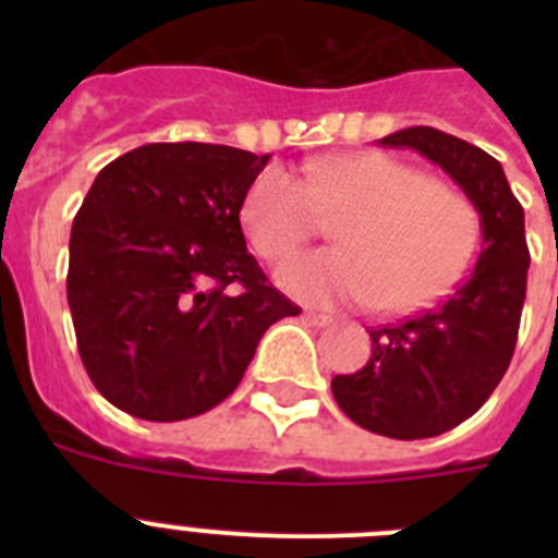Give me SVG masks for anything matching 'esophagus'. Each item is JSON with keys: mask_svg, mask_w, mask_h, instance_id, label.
Instances as JSON below:
<instances>
[{"mask_svg": "<svg viewBox=\"0 0 558 558\" xmlns=\"http://www.w3.org/2000/svg\"><path fill=\"white\" fill-rule=\"evenodd\" d=\"M304 318H307L310 324H315V327H327V324H332V315L313 313V310H307V313H304Z\"/></svg>", "mask_w": 558, "mask_h": 558, "instance_id": "obj_1", "label": "esophagus"}]
</instances>
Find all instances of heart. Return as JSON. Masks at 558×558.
Returning <instances> with one entry per match:
<instances>
[{"label": "heart", "instance_id": "1", "mask_svg": "<svg viewBox=\"0 0 558 558\" xmlns=\"http://www.w3.org/2000/svg\"><path fill=\"white\" fill-rule=\"evenodd\" d=\"M248 243L282 263L335 223L338 248L276 270L284 293L318 307H379L408 315L430 307L470 268L481 236L477 209L461 190L386 153L318 159L295 179L268 167L243 201Z\"/></svg>", "mask_w": 558, "mask_h": 558}]
</instances>
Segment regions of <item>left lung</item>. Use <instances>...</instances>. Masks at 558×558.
Returning a JSON list of instances; mask_svg holds the SVG:
<instances>
[{
    "label": "left lung",
    "instance_id": "obj_1",
    "mask_svg": "<svg viewBox=\"0 0 558 558\" xmlns=\"http://www.w3.org/2000/svg\"><path fill=\"white\" fill-rule=\"evenodd\" d=\"M379 142L422 153L481 215L483 245L470 279L436 310L372 329L366 366L332 379L335 402L354 425L413 441L452 430L492 397L517 347L531 256L522 206L489 153L427 125Z\"/></svg>",
    "mask_w": 558,
    "mask_h": 558
}]
</instances>
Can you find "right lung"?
Instances as JSON below:
<instances>
[{
  "mask_svg": "<svg viewBox=\"0 0 558 558\" xmlns=\"http://www.w3.org/2000/svg\"><path fill=\"white\" fill-rule=\"evenodd\" d=\"M268 159L153 142L97 172L69 236L66 299L83 366L113 408L147 422L211 411L265 329L299 315L240 226Z\"/></svg>",
  "mask_w": 558,
  "mask_h": 558,
  "instance_id": "add662e5",
  "label": "right lung"
}]
</instances>
